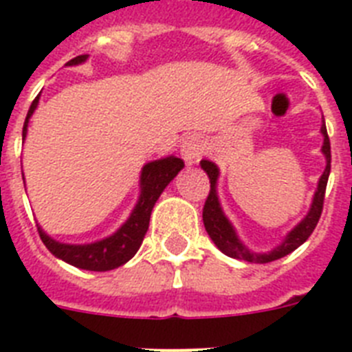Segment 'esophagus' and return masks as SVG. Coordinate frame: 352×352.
Masks as SVG:
<instances>
[{"label":"esophagus","mask_w":352,"mask_h":352,"mask_svg":"<svg viewBox=\"0 0 352 352\" xmlns=\"http://www.w3.org/2000/svg\"><path fill=\"white\" fill-rule=\"evenodd\" d=\"M204 153V142L203 139L197 138V135H188V138L183 139L182 142V157L183 160L192 166L199 160V157Z\"/></svg>","instance_id":"34e87169"}]
</instances>
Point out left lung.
<instances>
[{
    "mask_svg": "<svg viewBox=\"0 0 352 352\" xmlns=\"http://www.w3.org/2000/svg\"><path fill=\"white\" fill-rule=\"evenodd\" d=\"M321 133L322 138H324V142H322V155L326 157V169L324 173H322L321 178H319V185H317V190L316 194H314V201L312 206H310L309 214H307V217H305L287 236H285V239L278 245V247L273 248L272 252H266V254H256V252L248 250V248L239 241L234 227H232L231 222L227 220V217L223 214L219 203V195H217L219 167L214 166L213 162L210 160H201V167L206 170L208 178H210V194H208L206 203H204L203 222L204 227H206L208 234L213 239V243L217 245L226 256L234 257V259L247 261V263H272V261L280 259V257H285L287 254L294 252L300 245H303L305 241L309 239V236L312 234L317 222L321 219L326 185H328L329 169H331V148H329V138L328 132H326V125L321 126Z\"/></svg>",
    "mask_w": 352,
    "mask_h": 352,
    "instance_id": "left-lung-1",
    "label": "left lung"
}]
</instances>
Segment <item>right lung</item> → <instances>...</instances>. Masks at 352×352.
<instances>
[{
	"label": "right lung",
	"mask_w": 352,
	"mask_h": 352,
	"mask_svg": "<svg viewBox=\"0 0 352 352\" xmlns=\"http://www.w3.org/2000/svg\"><path fill=\"white\" fill-rule=\"evenodd\" d=\"M86 60H88V54H80L68 61L67 65L72 67V65L84 63ZM38 98L40 95L33 100L30 111H28L23 126V139H26L28 123L38 105ZM183 167H185V162L178 157H167L146 164L141 173V195H139L138 204L130 213L129 220L113 236L95 241V243L68 245L52 239L38 226L40 239L52 256L76 266V268L89 270V272H109V270L118 268L135 256V252L139 250L146 231H148L149 217H151V210H153L157 199Z\"/></svg>",
	"instance_id": "add662e5"
}]
</instances>
